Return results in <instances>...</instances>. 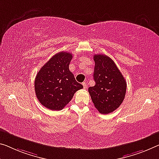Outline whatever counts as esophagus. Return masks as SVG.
Wrapping results in <instances>:
<instances>
[{
	"label": "esophagus",
	"mask_w": 159,
	"mask_h": 159,
	"mask_svg": "<svg viewBox=\"0 0 159 159\" xmlns=\"http://www.w3.org/2000/svg\"><path fill=\"white\" fill-rule=\"evenodd\" d=\"M82 85H83V87H84V89H86V88L87 87V84L85 82L82 83Z\"/></svg>",
	"instance_id": "obj_1"
}]
</instances>
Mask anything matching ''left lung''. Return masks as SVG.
Wrapping results in <instances>:
<instances>
[{"instance_id":"obj_1","label":"left lung","mask_w":159,"mask_h":159,"mask_svg":"<svg viewBox=\"0 0 159 159\" xmlns=\"http://www.w3.org/2000/svg\"><path fill=\"white\" fill-rule=\"evenodd\" d=\"M95 85L88 89L94 107L100 113L107 114L118 108L126 94V82L110 57L94 55Z\"/></svg>"}]
</instances>
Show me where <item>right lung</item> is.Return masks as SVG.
Masks as SVG:
<instances>
[{"label":"right lung","instance_id":"1","mask_svg":"<svg viewBox=\"0 0 159 159\" xmlns=\"http://www.w3.org/2000/svg\"><path fill=\"white\" fill-rule=\"evenodd\" d=\"M72 54L60 52L52 56L38 72L35 91L41 104L50 110H62L83 86L70 71Z\"/></svg>","mask_w":159,"mask_h":159}]
</instances>
